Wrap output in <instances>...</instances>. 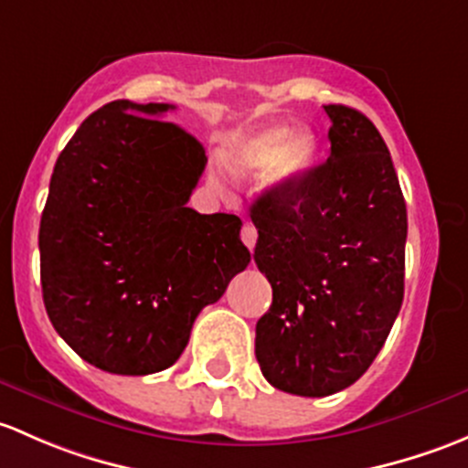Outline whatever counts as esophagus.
Listing matches in <instances>:
<instances>
[{"label":"esophagus","mask_w":468,"mask_h":468,"mask_svg":"<svg viewBox=\"0 0 468 468\" xmlns=\"http://www.w3.org/2000/svg\"><path fill=\"white\" fill-rule=\"evenodd\" d=\"M240 239H243L245 248L254 250V245H257V229H254V225L245 223L243 229H240Z\"/></svg>","instance_id":"34e87169"}]
</instances>
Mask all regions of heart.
Wrapping results in <instances>:
<instances>
[{
    "label": "heart",
    "instance_id": "1",
    "mask_svg": "<svg viewBox=\"0 0 468 468\" xmlns=\"http://www.w3.org/2000/svg\"><path fill=\"white\" fill-rule=\"evenodd\" d=\"M315 155L317 137L311 128L292 130L291 123L277 122L236 137L225 162L234 177L261 173L263 189L288 194L308 176Z\"/></svg>",
    "mask_w": 468,
    "mask_h": 468
}]
</instances>
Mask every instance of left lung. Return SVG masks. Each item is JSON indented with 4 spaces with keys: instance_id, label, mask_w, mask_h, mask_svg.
I'll list each match as a JSON object with an SVG mask.
<instances>
[{
    "instance_id": "obj_1",
    "label": "left lung",
    "mask_w": 468,
    "mask_h": 468,
    "mask_svg": "<svg viewBox=\"0 0 468 468\" xmlns=\"http://www.w3.org/2000/svg\"><path fill=\"white\" fill-rule=\"evenodd\" d=\"M324 112L326 162L250 207L254 261L272 286L254 354L268 383L297 397H329L367 372L401 311L406 274V200L383 137L358 110Z\"/></svg>"
}]
</instances>
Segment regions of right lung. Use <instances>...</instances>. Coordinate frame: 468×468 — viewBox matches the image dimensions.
Here are the masks:
<instances>
[{
    "label": "right lung",
    "mask_w": 468,
    "mask_h": 468,
    "mask_svg": "<svg viewBox=\"0 0 468 468\" xmlns=\"http://www.w3.org/2000/svg\"><path fill=\"white\" fill-rule=\"evenodd\" d=\"M112 101L58 155L40 220L47 315L94 367L144 377L171 367L207 304L248 268L234 214L186 207L205 148L162 114Z\"/></svg>",
    "instance_id": "right-lung-1"
}]
</instances>
